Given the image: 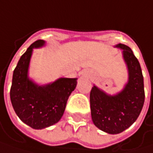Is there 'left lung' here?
<instances>
[{"label": "left lung", "mask_w": 153, "mask_h": 153, "mask_svg": "<svg viewBox=\"0 0 153 153\" xmlns=\"http://www.w3.org/2000/svg\"><path fill=\"white\" fill-rule=\"evenodd\" d=\"M128 68V82L123 89L110 95L96 86L90 92L91 117L94 124L108 134L128 129L137 119L145 102L144 77L137 59L129 46L118 44Z\"/></svg>", "instance_id": "obj_1"}]
</instances>
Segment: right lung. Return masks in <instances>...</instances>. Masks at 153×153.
<instances>
[{
    "instance_id": "add662e5",
    "label": "right lung",
    "mask_w": 153,
    "mask_h": 153,
    "mask_svg": "<svg viewBox=\"0 0 153 153\" xmlns=\"http://www.w3.org/2000/svg\"><path fill=\"white\" fill-rule=\"evenodd\" d=\"M44 40L34 42L22 55L13 73L10 100L22 121L36 130L57 123L62 117L67 100L75 89L77 79L59 78L54 82L40 86L28 76L34 48L44 46Z\"/></svg>"
}]
</instances>
